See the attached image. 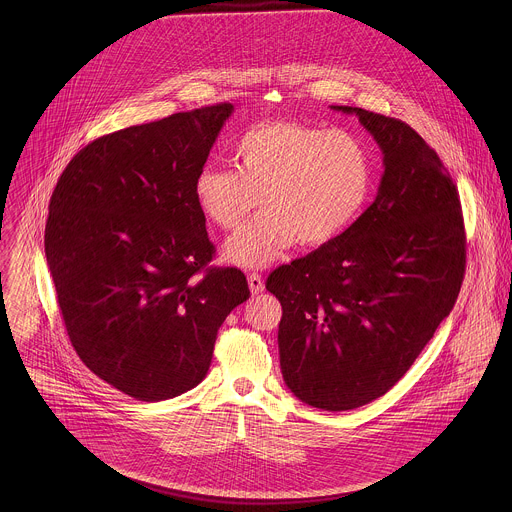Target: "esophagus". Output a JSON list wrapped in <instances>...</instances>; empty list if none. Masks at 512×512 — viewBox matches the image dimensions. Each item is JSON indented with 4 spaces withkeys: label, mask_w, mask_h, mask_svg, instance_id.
Listing matches in <instances>:
<instances>
[{
    "label": "esophagus",
    "mask_w": 512,
    "mask_h": 512,
    "mask_svg": "<svg viewBox=\"0 0 512 512\" xmlns=\"http://www.w3.org/2000/svg\"><path fill=\"white\" fill-rule=\"evenodd\" d=\"M248 286H250V292L254 293V295L264 292L262 276L260 274H248Z\"/></svg>",
    "instance_id": "obj_1"
}]
</instances>
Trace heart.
Wrapping results in <instances>:
<instances>
[{
    "label": "heart",
    "instance_id": "heart-1",
    "mask_svg": "<svg viewBox=\"0 0 512 512\" xmlns=\"http://www.w3.org/2000/svg\"><path fill=\"white\" fill-rule=\"evenodd\" d=\"M236 169L205 167L193 193L201 213L224 230V258L240 268H266L293 242L325 246L339 238L365 207L372 161L365 144L345 130L297 122H264L234 144Z\"/></svg>",
    "mask_w": 512,
    "mask_h": 512
}]
</instances>
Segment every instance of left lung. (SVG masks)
I'll return each instance as SVG.
<instances>
[{"mask_svg":"<svg viewBox=\"0 0 512 512\" xmlns=\"http://www.w3.org/2000/svg\"><path fill=\"white\" fill-rule=\"evenodd\" d=\"M382 151L374 203L339 238L266 282L284 309L286 386L329 412L386 394L449 315L465 274L459 193L438 153L408 124L353 106Z\"/></svg>","mask_w":512,"mask_h":512,"instance_id":"left-lung-1","label":"left lung"}]
</instances>
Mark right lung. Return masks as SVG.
Wrapping results in <instances>:
<instances>
[{
  "label": "right lung",
  "instance_id": "right-lung-1",
  "mask_svg": "<svg viewBox=\"0 0 512 512\" xmlns=\"http://www.w3.org/2000/svg\"><path fill=\"white\" fill-rule=\"evenodd\" d=\"M234 106L132 126L82 147L63 171L45 256L80 361L142 400L195 388L219 327L250 297L236 268H207L193 185Z\"/></svg>",
  "mask_w": 512,
  "mask_h": 512
}]
</instances>
